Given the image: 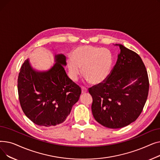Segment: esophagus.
I'll return each instance as SVG.
<instances>
[{"label": "esophagus", "mask_w": 160, "mask_h": 160, "mask_svg": "<svg viewBox=\"0 0 160 160\" xmlns=\"http://www.w3.org/2000/svg\"><path fill=\"white\" fill-rule=\"evenodd\" d=\"M81 89H82V93H86V92L88 91V89H87V88H86L85 87H82L81 88Z\"/></svg>", "instance_id": "esophagus-1"}]
</instances>
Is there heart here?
Segmentation results:
<instances>
[{"label":"heart","mask_w":160,"mask_h":160,"mask_svg":"<svg viewBox=\"0 0 160 160\" xmlns=\"http://www.w3.org/2000/svg\"><path fill=\"white\" fill-rule=\"evenodd\" d=\"M67 65L69 77L73 82L77 81L83 72L87 81L93 84H100L110 74L112 56L106 48L91 45L80 46L72 50Z\"/></svg>","instance_id":"1"}]
</instances>
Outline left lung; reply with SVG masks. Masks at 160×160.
<instances>
[{"instance_id":"left-lung-1","label":"left lung","mask_w":160,"mask_h":160,"mask_svg":"<svg viewBox=\"0 0 160 160\" xmlns=\"http://www.w3.org/2000/svg\"><path fill=\"white\" fill-rule=\"evenodd\" d=\"M111 74L102 83L89 89L92 113L100 124L121 128L135 121L147 101L149 82L140 56L121 44Z\"/></svg>"}]
</instances>
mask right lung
<instances>
[{
	"mask_svg": "<svg viewBox=\"0 0 160 160\" xmlns=\"http://www.w3.org/2000/svg\"><path fill=\"white\" fill-rule=\"evenodd\" d=\"M54 62L48 70L38 71L28 59L21 67L18 81L23 112L33 123L47 127L63 122L81 94V88L65 71V56L56 54Z\"/></svg>",
	"mask_w": 160,
	"mask_h": 160,
	"instance_id": "add662e5",
	"label": "right lung"
}]
</instances>
